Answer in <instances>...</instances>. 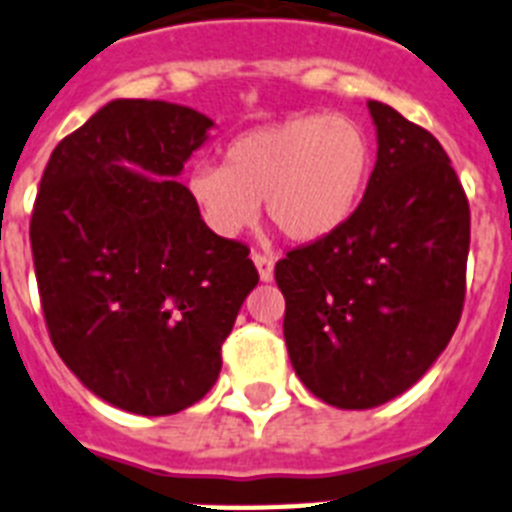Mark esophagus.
<instances>
[{
    "label": "esophagus",
    "instance_id": "obj_1",
    "mask_svg": "<svg viewBox=\"0 0 512 512\" xmlns=\"http://www.w3.org/2000/svg\"><path fill=\"white\" fill-rule=\"evenodd\" d=\"M252 260H255V268L257 273H260V281H273V268H276V263H273V257L270 255H263V252H255L252 255Z\"/></svg>",
    "mask_w": 512,
    "mask_h": 512
}]
</instances>
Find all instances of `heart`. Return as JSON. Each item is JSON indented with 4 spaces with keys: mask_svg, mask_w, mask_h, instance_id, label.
Wrapping results in <instances>:
<instances>
[{
    "mask_svg": "<svg viewBox=\"0 0 512 512\" xmlns=\"http://www.w3.org/2000/svg\"><path fill=\"white\" fill-rule=\"evenodd\" d=\"M375 166L372 137L349 117L304 114L231 140L223 166L200 163L187 190L213 234L249 229L260 200L283 236L317 242L349 221Z\"/></svg>",
    "mask_w": 512,
    "mask_h": 512,
    "instance_id": "b5f03b06",
    "label": "heart"
}]
</instances>
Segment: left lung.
<instances>
[{"instance_id":"obj_1","label":"left lung","mask_w":512,"mask_h":512,"mask_svg":"<svg viewBox=\"0 0 512 512\" xmlns=\"http://www.w3.org/2000/svg\"><path fill=\"white\" fill-rule=\"evenodd\" d=\"M377 161L359 208L278 260L299 380L336 409H375L422 380L461 320L471 213L427 130L367 101Z\"/></svg>"}]
</instances>
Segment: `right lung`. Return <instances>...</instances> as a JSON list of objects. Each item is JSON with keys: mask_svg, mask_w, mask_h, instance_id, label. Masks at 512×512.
Instances as JSON below:
<instances>
[{"mask_svg": "<svg viewBox=\"0 0 512 512\" xmlns=\"http://www.w3.org/2000/svg\"><path fill=\"white\" fill-rule=\"evenodd\" d=\"M216 127L169 101L117 98L54 148L30 218L49 336L90 393L169 416L208 393L257 286L249 249L205 226L176 176Z\"/></svg>", "mask_w": 512, "mask_h": 512, "instance_id": "obj_1", "label": "right lung"}]
</instances>
